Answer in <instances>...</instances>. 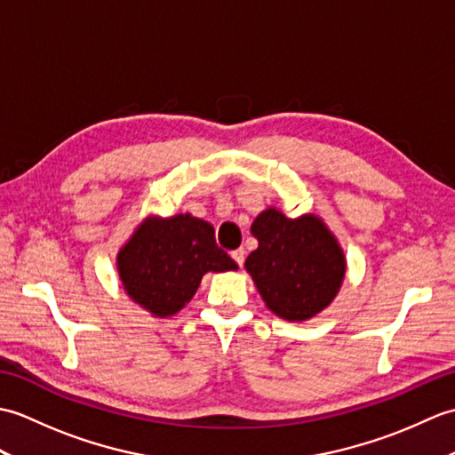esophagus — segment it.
Wrapping results in <instances>:
<instances>
[{
    "label": "esophagus",
    "mask_w": 455,
    "mask_h": 455,
    "mask_svg": "<svg viewBox=\"0 0 455 455\" xmlns=\"http://www.w3.org/2000/svg\"><path fill=\"white\" fill-rule=\"evenodd\" d=\"M230 256H233L235 262H236L240 267H243V264H244V256H246L244 248H236V250H233V252H230Z\"/></svg>",
    "instance_id": "34e87169"
}]
</instances>
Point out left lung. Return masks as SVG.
<instances>
[{
  "mask_svg": "<svg viewBox=\"0 0 455 455\" xmlns=\"http://www.w3.org/2000/svg\"><path fill=\"white\" fill-rule=\"evenodd\" d=\"M258 248L244 267L266 307L289 323H305L334 301L346 277V256L326 222L305 212L289 219L275 207L252 222Z\"/></svg>",
  "mask_w": 455,
  "mask_h": 455,
  "instance_id": "1",
  "label": "left lung"
}]
</instances>
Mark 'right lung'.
Returning a JSON list of instances; mask_svg holds the SVG:
<instances>
[{
    "label": "right lung",
    "instance_id": "add662e5",
    "mask_svg": "<svg viewBox=\"0 0 455 455\" xmlns=\"http://www.w3.org/2000/svg\"><path fill=\"white\" fill-rule=\"evenodd\" d=\"M230 269L238 266L217 246L215 228L191 212L148 215L117 252V272L124 293L158 318L180 313L207 272Z\"/></svg>",
    "mask_w": 455,
    "mask_h": 455
}]
</instances>
